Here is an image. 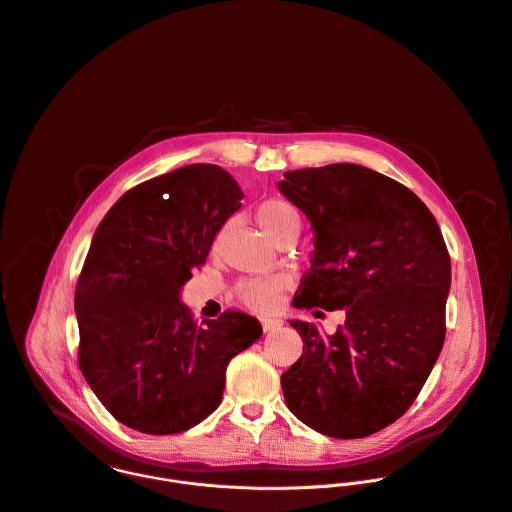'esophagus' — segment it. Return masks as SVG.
Masks as SVG:
<instances>
[{"label":"esophagus","mask_w":512,"mask_h":512,"mask_svg":"<svg viewBox=\"0 0 512 512\" xmlns=\"http://www.w3.org/2000/svg\"><path fill=\"white\" fill-rule=\"evenodd\" d=\"M261 325H263V331L267 333V331H275V329H279V327L283 325V321H281V319H271V317H263V319H261Z\"/></svg>","instance_id":"1"}]
</instances>
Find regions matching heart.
Instances as JSON below:
<instances>
[{"mask_svg":"<svg viewBox=\"0 0 512 512\" xmlns=\"http://www.w3.org/2000/svg\"><path fill=\"white\" fill-rule=\"evenodd\" d=\"M257 223L263 229V233L273 241L281 239H297L303 229V215L299 209L285 201V199H267L263 201L255 211ZM219 245V237L215 239L213 247ZM285 289L283 277H253L243 279L235 285L233 293L239 303H243L247 309L257 313H267L277 307L281 291Z\"/></svg>","mask_w":512,"mask_h":512,"instance_id":"1","label":"heart"}]
</instances>
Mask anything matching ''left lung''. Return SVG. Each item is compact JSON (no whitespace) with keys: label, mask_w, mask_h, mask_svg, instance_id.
Returning a JSON list of instances; mask_svg holds the SVG:
<instances>
[{"label":"left lung","mask_w":512,"mask_h":512,"mask_svg":"<svg viewBox=\"0 0 512 512\" xmlns=\"http://www.w3.org/2000/svg\"><path fill=\"white\" fill-rule=\"evenodd\" d=\"M279 189L315 231L293 305L345 311L329 337L291 321L303 355L281 375L285 403L327 437H369L409 411L443 349L451 287L443 233L409 187L363 165L287 171Z\"/></svg>","instance_id":"8db88e82"}]
</instances>
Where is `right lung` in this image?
I'll return each instance as SVG.
<instances>
[{
    "label": "right lung",
    "instance_id": "right-lung-1",
    "mask_svg": "<svg viewBox=\"0 0 512 512\" xmlns=\"http://www.w3.org/2000/svg\"><path fill=\"white\" fill-rule=\"evenodd\" d=\"M241 199L225 169L193 163L123 193L95 229L75 287L77 363L129 429L175 435L201 423L223 399L229 361L263 333L231 309L197 323L179 301Z\"/></svg>",
    "mask_w": 512,
    "mask_h": 512
}]
</instances>
